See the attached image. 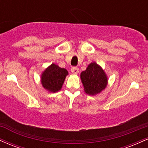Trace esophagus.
I'll list each match as a JSON object with an SVG mask.
<instances>
[{
  "label": "esophagus",
  "instance_id": "34e87169",
  "mask_svg": "<svg viewBox=\"0 0 148 148\" xmlns=\"http://www.w3.org/2000/svg\"><path fill=\"white\" fill-rule=\"evenodd\" d=\"M79 68L76 67H72V69H71V72H72L73 74H77L78 73H79Z\"/></svg>",
  "mask_w": 148,
  "mask_h": 148
}]
</instances>
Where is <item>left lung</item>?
I'll return each mask as SVG.
<instances>
[{
	"instance_id": "1",
	"label": "left lung",
	"mask_w": 148,
	"mask_h": 148,
	"mask_svg": "<svg viewBox=\"0 0 148 148\" xmlns=\"http://www.w3.org/2000/svg\"><path fill=\"white\" fill-rule=\"evenodd\" d=\"M81 79L85 92L90 95H95L106 88L107 78L103 69L95 62L88 65L86 70L81 72Z\"/></svg>"
}]
</instances>
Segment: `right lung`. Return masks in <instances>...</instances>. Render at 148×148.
<instances>
[{"label": "right lung", "instance_id": "obj_1", "mask_svg": "<svg viewBox=\"0 0 148 148\" xmlns=\"http://www.w3.org/2000/svg\"><path fill=\"white\" fill-rule=\"evenodd\" d=\"M68 72L64 68H60L52 64L43 72L42 75V84L49 92H56L60 90Z\"/></svg>", "mask_w": 148, "mask_h": 148}]
</instances>
